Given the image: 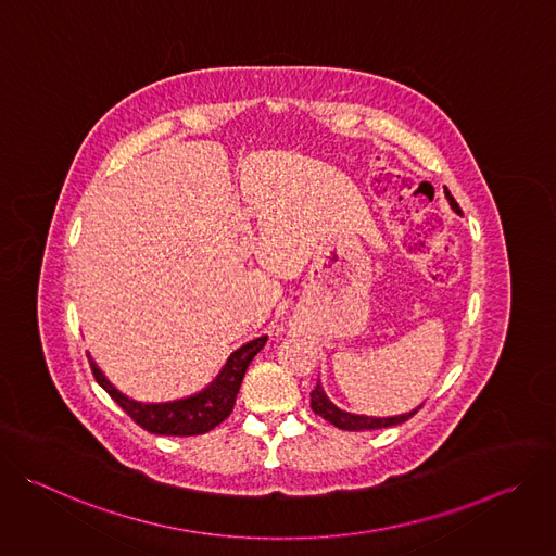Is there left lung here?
Listing matches in <instances>:
<instances>
[{
    "mask_svg": "<svg viewBox=\"0 0 556 556\" xmlns=\"http://www.w3.org/2000/svg\"><path fill=\"white\" fill-rule=\"evenodd\" d=\"M446 200L448 204L457 211V202L451 198V193H446ZM309 407L316 416L326 418L330 425L343 429V431H365V429H382V427H393V425H401L405 420H409L414 414H418V409L422 407H416L414 412L409 414H401V416H389V418H376V416H363V414H350V412H343L339 409L321 387V382H316V387L312 389L309 393Z\"/></svg>",
    "mask_w": 556,
    "mask_h": 556,
    "instance_id": "8db88e82",
    "label": "left lung"
}]
</instances>
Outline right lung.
I'll return each mask as SVG.
<instances>
[{
	"instance_id": "1",
	"label": "right lung",
	"mask_w": 556,
	"mask_h": 556,
	"mask_svg": "<svg viewBox=\"0 0 556 556\" xmlns=\"http://www.w3.org/2000/svg\"><path fill=\"white\" fill-rule=\"evenodd\" d=\"M268 337H260L235 350L215 380L204 387L202 391L187 395V399L172 401V403H138L123 391H118L101 371V367L90 358L92 374L97 382L112 395V401L118 403L127 416L140 425L144 431L155 435H200L215 429L222 420L228 418L232 412L237 391L244 380V374L257 352L266 345Z\"/></svg>"
}]
</instances>
